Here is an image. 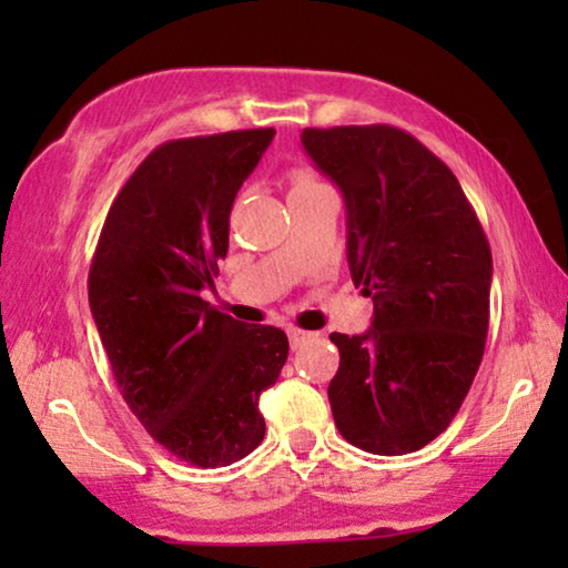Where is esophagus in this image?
Instances as JSON below:
<instances>
[{"mask_svg":"<svg viewBox=\"0 0 568 568\" xmlns=\"http://www.w3.org/2000/svg\"><path fill=\"white\" fill-rule=\"evenodd\" d=\"M286 336H290V344H292V348H300L302 344H307V341L313 338L315 333L302 331V328H290V331H286Z\"/></svg>","mask_w":568,"mask_h":568,"instance_id":"34e87169","label":"esophagus"}]
</instances>
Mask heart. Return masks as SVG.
Listing matches in <instances>:
<instances>
[{"instance_id":"1","label":"heart","mask_w":568,"mask_h":568,"mask_svg":"<svg viewBox=\"0 0 568 568\" xmlns=\"http://www.w3.org/2000/svg\"><path fill=\"white\" fill-rule=\"evenodd\" d=\"M317 185H323L321 181L313 173H307V170H294L292 178H290V196H297V193H305V191H313Z\"/></svg>"}]
</instances>
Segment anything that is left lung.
Wrapping results in <instances>:
<instances>
[{
    "label": "left lung",
    "instance_id": "8db88e82",
    "mask_svg": "<svg viewBox=\"0 0 568 568\" xmlns=\"http://www.w3.org/2000/svg\"><path fill=\"white\" fill-rule=\"evenodd\" d=\"M302 146L344 193L348 271L375 302L367 333H331L333 422L367 453H416L447 429L484 359L491 247L453 170L406 131L305 129Z\"/></svg>",
    "mask_w": 568,
    "mask_h": 568
}]
</instances>
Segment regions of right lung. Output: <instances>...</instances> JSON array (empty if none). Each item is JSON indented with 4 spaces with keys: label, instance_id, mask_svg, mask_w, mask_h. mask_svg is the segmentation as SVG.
Masks as SVG:
<instances>
[{
    "label": "right lung",
    "instance_id": "add662e5",
    "mask_svg": "<svg viewBox=\"0 0 568 568\" xmlns=\"http://www.w3.org/2000/svg\"><path fill=\"white\" fill-rule=\"evenodd\" d=\"M276 131L175 139L146 154L111 204L92 255V321L115 385L154 442L196 468L261 445V393L290 341L201 300L227 255L240 185Z\"/></svg>",
    "mask_w": 568,
    "mask_h": 568
}]
</instances>
